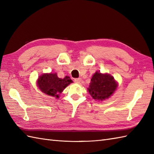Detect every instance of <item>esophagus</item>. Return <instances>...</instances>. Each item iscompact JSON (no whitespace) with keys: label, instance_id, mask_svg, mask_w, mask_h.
Wrapping results in <instances>:
<instances>
[{"label":"esophagus","instance_id":"34e87169","mask_svg":"<svg viewBox=\"0 0 154 154\" xmlns=\"http://www.w3.org/2000/svg\"><path fill=\"white\" fill-rule=\"evenodd\" d=\"M74 81H75V83L79 84V83H81V78H75V79H74Z\"/></svg>","mask_w":154,"mask_h":154}]
</instances>
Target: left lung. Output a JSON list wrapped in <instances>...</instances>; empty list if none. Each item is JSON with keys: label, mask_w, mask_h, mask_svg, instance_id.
Masks as SVG:
<instances>
[{"label": "left lung", "mask_w": 154, "mask_h": 154, "mask_svg": "<svg viewBox=\"0 0 154 154\" xmlns=\"http://www.w3.org/2000/svg\"><path fill=\"white\" fill-rule=\"evenodd\" d=\"M117 84L113 77L96 72L93 75L88 91L94 99H108L115 91Z\"/></svg>", "instance_id": "8db88e82"}]
</instances>
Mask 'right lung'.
I'll use <instances>...</instances> for the list:
<instances>
[{
  "label": "right lung",
  "mask_w": 154,
  "mask_h": 154,
  "mask_svg": "<svg viewBox=\"0 0 154 154\" xmlns=\"http://www.w3.org/2000/svg\"><path fill=\"white\" fill-rule=\"evenodd\" d=\"M71 83L72 80L69 77L66 76L61 79L56 73H50L41 75L38 81V85L43 93L58 98L59 94Z\"/></svg>",
  "instance_id": "1"
}]
</instances>
